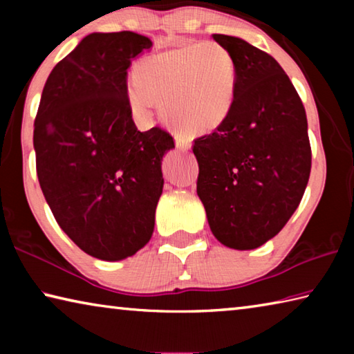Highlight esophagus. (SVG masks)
Instances as JSON below:
<instances>
[{"mask_svg": "<svg viewBox=\"0 0 354 354\" xmlns=\"http://www.w3.org/2000/svg\"><path fill=\"white\" fill-rule=\"evenodd\" d=\"M176 148L181 149V151H187V149H190L192 143L189 139H185V137H176Z\"/></svg>", "mask_w": 354, "mask_h": 354, "instance_id": "1", "label": "esophagus"}]
</instances>
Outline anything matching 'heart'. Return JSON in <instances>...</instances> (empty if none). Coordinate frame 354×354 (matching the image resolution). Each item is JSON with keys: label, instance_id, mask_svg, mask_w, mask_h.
<instances>
[{"label": "heart", "instance_id": "1", "mask_svg": "<svg viewBox=\"0 0 354 354\" xmlns=\"http://www.w3.org/2000/svg\"><path fill=\"white\" fill-rule=\"evenodd\" d=\"M127 87L133 115L147 120L153 101L171 128L190 134L212 133L236 103L239 67L218 41H196L149 56L137 64Z\"/></svg>", "mask_w": 354, "mask_h": 354}]
</instances>
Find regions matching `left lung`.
Returning <instances> with one entry per match:
<instances>
[{"mask_svg": "<svg viewBox=\"0 0 354 354\" xmlns=\"http://www.w3.org/2000/svg\"><path fill=\"white\" fill-rule=\"evenodd\" d=\"M212 37L234 55L239 84L225 123L195 139L196 194L218 242L254 250L283 230L306 190V111L270 55L232 35Z\"/></svg>", "mask_w": 354, "mask_h": 354, "instance_id": "8db88e82", "label": "left lung"}]
</instances>
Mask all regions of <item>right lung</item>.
Wrapping results in <instances>:
<instances>
[{"label":"right lung","instance_id":"1","mask_svg":"<svg viewBox=\"0 0 354 354\" xmlns=\"http://www.w3.org/2000/svg\"><path fill=\"white\" fill-rule=\"evenodd\" d=\"M145 35L93 32L48 76L34 122L37 176L57 225L84 253L122 261L145 247L175 148L160 128L137 131L127 100Z\"/></svg>","mask_w":354,"mask_h":354}]
</instances>
